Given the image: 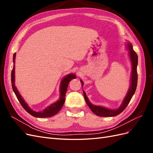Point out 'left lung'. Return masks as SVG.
<instances>
[{
	"mask_svg": "<svg viewBox=\"0 0 153 153\" xmlns=\"http://www.w3.org/2000/svg\"><path fill=\"white\" fill-rule=\"evenodd\" d=\"M127 48L129 51V58H130L131 65H132L131 84H130V87H129V90L126 94V96H125V98L123 100V101L121 105L119 106V108H117L116 110H112V109H109L107 108L103 107V106L92 105L87 97L85 92L83 91L86 103L87 104L88 106H89V107L92 110V112L94 114H95L96 115H98V116L114 117V116H116V115H119V114H121L125 108H126V107L129 104V101H130L131 99L132 98L133 94H135V92L137 89V80H138L137 71V64H138V56H137V54L136 53V52L133 50L132 45L130 42L128 43ZM80 82L82 83V85L83 86V85H84L83 84V82L82 80H80Z\"/></svg>",
	"mask_w": 153,
	"mask_h": 153,
	"instance_id": "1",
	"label": "left lung"
}]
</instances>
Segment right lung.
<instances>
[{
  "instance_id": "1",
  "label": "right lung",
  "mask_w": 153,
  "mask_h": 153,
  "mask_svg": "<svg viewBox=\"0 0 153 153\" xmlns=\"http://www.w3.org/2000/svg\"><path fill=\"white\" fill-rule=\"evenodd\" d=\"M15 57H16V53H15L13 55V68L11 71V84H12V88L13 90L15 92V94L16 96L17 99L19 101V102L22 105V106L27 112L30 114L32 116L35 117H50L57 114L60 110L61 109L62 106L65 101V96L66 93L68 89V86L69 84V82H70L73 78H76V75L75 74H69L67 76H66L64 78H62V80L61 82V85H60V97L59 100L56 101V102L53 103L51 105L48 106V107L44 109L43 111L41 112H36V111L32 110L30 109V108L26 103L24 100L23 99L22 96L19 93V92L17 90L16 87L15 85Z\"/></svg>"
}]
</instances>
